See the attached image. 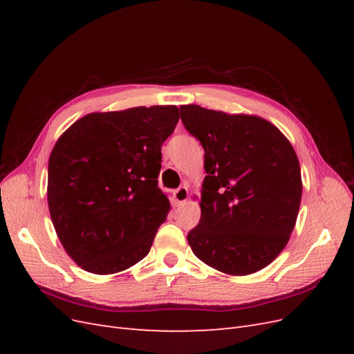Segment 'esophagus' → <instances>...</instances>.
I'll return each instance as SVG.
<instances>
[{
    "mask_svg": "<svg viewBox=\"0 0 354 354\" xmlns=\"http://www.w3.org/2000/svg\"><path fill=\"white\" fill-rule=\"evenodd\" d=\"M187 196H189V189L186 186H180L178 189L174 190V199L178 203H185L187 201Z\"/></svg>",
    "mask_w": 354,
    "mask_h": 354,
    "instance_id": "esophagus-1",
    "label": "esophagus"
}]
</instances>
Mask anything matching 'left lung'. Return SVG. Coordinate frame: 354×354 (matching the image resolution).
<instances>
[{"instance_id":"1","label":"left lung","mask_w":354,"mask_h":354,"mask_svg":"<svg viewBox=\"0 0 354 354\" xmlns=\"http://www.w3.org/2000/svg\"><path fill=\"white\" fill-rule=\"evenodd\" d=\"M205 151L201 220L187 234L201 261L245 276L270 264L288 243L301 202L294 147L269 121L198 104L180 108Z\"/></svg>"}]
</instances>
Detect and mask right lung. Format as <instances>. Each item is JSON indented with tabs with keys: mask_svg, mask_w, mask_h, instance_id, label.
<instances>
[{
	"mask_svg": "<svg viewBox=\"0 0 354 354\" xmlns=\"http://www.w3.org/2000/svg\"><path fill=\"white\" fill-rule=\"evenodd\" d=\"M178 122L176 106L131 108L82 116L48 159V209L71 259L84 270L111 274L151 251L167 220L158 187L160 147Z\"/></svg>",
	"mask_w": 354,
	"mask_h": 354,
	"instance_id": "right-lung-1",
	"label": "right lung"
}]
</instances>
